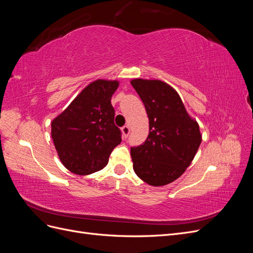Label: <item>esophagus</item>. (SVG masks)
I'll list each match as a JSON object with an SVG mask.
<instances>
[{"label": "esophagus", "mask_w": 253, "mask_h": 253, "mask_svg": "<svg viewBox=\"0 0 253 253\" xmlns=\"http://www.w3.org/2000/svg\"><path fill=\"white\" fill-rule=\"evenodd\" d=\"M121 131H122V136H124V138H127V136L129 135V126H122Z\"/></svg>", "instance_id": "1"}]
</instances>
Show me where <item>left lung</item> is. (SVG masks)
<instances>
[{
	"label": "left lung",
	"instance_id": "8db88e82",
	"mask_svg": "<svg viewBox=\"0 0 253 253\" xmlns=\"http://www.w3.org/2000/svg\"><path fill=\"white\" fill-rule=\"evenodd\" d=\"M131 84L144 104L150 128L145 141L131 148L133 169L151 186L168 185L192 163L202 142L200 126L167 83L135 79Z\"/></svg>",
	"mask_w": 253,
	"mask_h": 253
}]
</instances>
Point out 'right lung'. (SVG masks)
<instances>
[{"instance_id":"add662e5","label":"right lung","mask_w":253,"mask_h":253,"mask_svg":"<svg viewBox=\"0 0 253 253\" xmlns=\"http://www.w3.org/2000/svg\"><path fill=\"white\" fill-rule=\"evenodd\" d=\"M117 81L91 82L51 122V138L61 163L78 175L95 173L108 165L113 150L121 142L114 122L111 98Z\"/></svg>"}]
</instances>
